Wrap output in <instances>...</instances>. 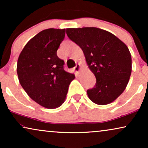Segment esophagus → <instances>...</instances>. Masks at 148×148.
Returning <instances> with one entry per match:
<instances>
[{
	"label": "esophagus",
	"instance_id": "obj_1",
	"mask_svg": "<svg viewBox=\"0 0 148 148\" xmlns=\"http://www.w3.org/2000/svg\"><path fill=\"white\" fill-rule=\"evenodd\" d=\"M80 69H81V65L79 64H77L75 66L74 70L76 73H79L80 71Z\"/></svg>",
	"mask_w": 148,
	"mask_h": 148
}]
</instances>
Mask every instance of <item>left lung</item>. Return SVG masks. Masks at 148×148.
<instances>
[{
  "instance_id": "1",
  "label": "left lung",
  "mask_w": 148,
  "mask_h": 148,
  "mask_svg": "<svg viewBox=\"0 0 148 148\" xmlns=\"http://www.w3.org/2000/svg\"><path fill=\"white\" fill-rule=\"evenodd\" d=\"M69 38L82 48L87 64L96 79L87 90L93 102L106 105L126 88L131 73V56L127 46L110 32L96 27L68 28Z\"/></svg>"
}]
</instances>
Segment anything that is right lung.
<instances>
[{
    "label": "right lung",
    "mask_w": 148,
    "mask_h": 148,
    "mask_svg": "<svg viewBox=\"0 0 148 148\" xmlns=\"http://www.w3.org/2000/svg\"><path fill=\"white\" fill-rule=\"evenodd\" d=\"M65 29H44L26 44L17 60L20 84L34 101L46 108L61 106L73 74L64 70V62L56 54Z\"/></svg>",
    "instance_id": "right-lung-1"
}]
</instances>
